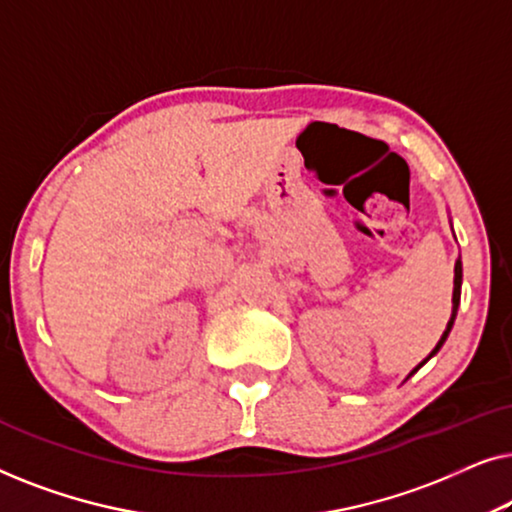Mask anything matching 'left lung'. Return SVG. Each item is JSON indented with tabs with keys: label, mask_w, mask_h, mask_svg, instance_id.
Returning <instances> with one entry per match:
<instances>
[{
	"label": "left lung",
	"mask_w": 512,
	"mask_h": 512,
	"mask_svg": "<svg viewBox=\"0 0 512 512\" xmlns=\"http://www.w3.org/2000/svg\"><path fill=\"white\" fill-rule=\"evenodd\" d=\"M459 300H461V261H457V265H454V293H452V317H450V321H447V328H445V333H443V338L438 340V345H436V349H433V352L426 356V359H431L433 354L438 352L440 347H443V342L447 340V335H450V331H452V324H454V319H457V307H459ZM426 359L422 361V363H426ZM422 363H419V366H422ZM417 366V368H419ZM415 368V370H417ZM415 370H412V373H415Z\"/></svg>",
	"instance_id": "left-lung-1"
}]
</instances>
